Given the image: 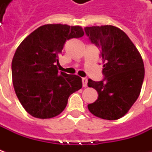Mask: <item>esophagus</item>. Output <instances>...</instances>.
<instances>
[{
  "instance_id": "esophagus-1",
  "label": "esophagus",
  "mask_w": 152,
  "mask_h": 152,
  "mask_svg": "<svg viewBox=\"0 0 152 152\" xmlns=\"http://www.w3.org/2000/svg\"><path fill=\"white\" fill-rule=\"evenodd\" d=\"M82 83H83V86L84 87H86L87 86V84H88V79L85 77V78H82Z\"/></svg>"
}]
</instances>
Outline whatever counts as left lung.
<instances>
[{
	"mask_svg": "<svg viewBox=\"0 0 152 152\" xmlns=\"http://www.w3.org/2000/svg\"><path fill=\"white\" fill-rule=\"evenodd\" d=\"M85 32L101 50L104 76L101 81L88 80V86L98 92V99L88 108L102 119H118L140 96L145 77L143 60L130 39L117 27H86Z\"/></svg>",
	"mask_w": 152,
	"mask_h": 152,
	"instance_id": "8db88e82",
	"label": "left lung"
}]
</instances>
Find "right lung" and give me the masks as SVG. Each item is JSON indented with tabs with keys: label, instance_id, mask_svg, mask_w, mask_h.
Returning a JSON list of instances; mask_svg holds the SVG:
<instances>
[{
	"label": "right lung",
	"instance_id": "add662e5",
	"mask_svg": "<svg viewBox=\"0 0 152 152\" xmlns=\"http://www.w3.org/2000/svg\"><path fill=\"white\" fill-rule=\"evenodd\" d=\"M79 26L45 24L23 40L12 61V83L23 108L38 118H50L65 109L68 97L82 88L78 75L58 72L65 42L80 38Z\"/></svg>",
	"mask_w": 152,
	"mask_h": 152
}]
</instances>
